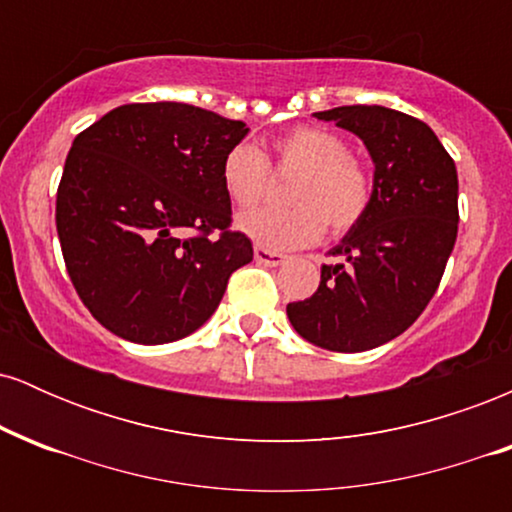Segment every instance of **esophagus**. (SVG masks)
Instances as JSON below:
<instances>
[{"mask_svg":"<svg viewBox=\"0 0 512 512\" xmlns=\"http://www.w3.org/2000/svg\"><path fill=\"white\" fill-rule=\"evenodd\" d=\"M255 262L264 264V267H279V264L286 262V255H281V252H274V250H267V248H260V245H257Z\"/></svg>","mask_w":512,"mask_h":512,"instance_id":"1","label":"esophagus"}]
</instances>
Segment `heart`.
I'll use <instances>...</instances> for the list:
<instances>
[{
	"instance_id": "1",
	"label": "heart",
	"mask_w": 512,
	"mask_h": 512,
	"mask_svg": "<svg viewBox=\"0 0 512 512\" xmlns=\"http://www.w3.org/2000/svg\"><path fill=\"white\" fill-rule=\"evenodd\" d=\"M276 168L298 173L289 187L291 209H260L238 219V231L260 248L284 252L315 243L325 231L346 233L366 216L373 178L337 132L298 127L274 142ZM267 161L255 146L238 144L223 156V190L238 209H250L267 190Z\"/></svg>"
}]
</instances>
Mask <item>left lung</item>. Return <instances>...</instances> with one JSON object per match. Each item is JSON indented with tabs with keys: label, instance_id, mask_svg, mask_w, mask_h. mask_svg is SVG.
Instances as JSON below:
<instances>
[{
	"label": "left lung",
	"instance_id": "obj_1",
	"mask_svg": "<svg viewBox=\"0 0 512 512\" xmlns=\"http://www.w3.org/2000/svg\"><path fill=\"white\" fill-rule=\"evenodd\" d=\"M366 144L373 199L330 250L310 298L286 305L305 342L342 354L375 349L402 334L436 293L457 238V170L426 122L383 105L315 113Z\"/></svg>",
	"mask_w": 512,
	"mask_h": 512
}]
</instances>
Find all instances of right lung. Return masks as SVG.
Returning <instances> with one entry per match:
<instances>
[{
  "label": "right lung",
  "mask_w": 512,
  "mask_h": 512,
  "mask_svg": "<svg viewBox=\"0 0 512 512\" xmlns=\"http://www.w3.org/2000/svg\"><path fill=\"white\" fill-rule=\"evenodd\" d=\"M245 122L187 103H129L74 139L57 236L91 315L134 344L187 337L219 308L228 276L252 262L231 226L223 156ZM187 230L196 236L184 238ZM216 232V237L210 233Z\"/></svg>",
  "instance_id": "obj_1"
}]
</instances>
